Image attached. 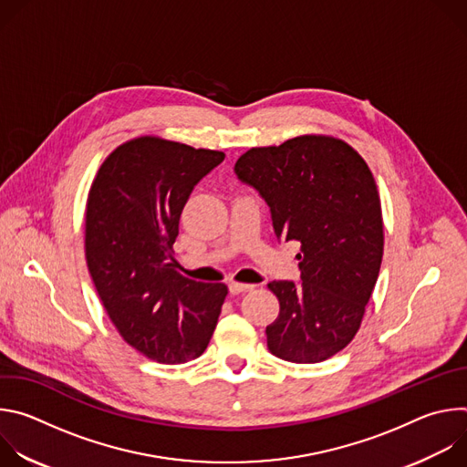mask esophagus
<instances>
[{
  "label": "esophagus",
  "mask_w": 467,
  "mask_h": 467,
  "mask_svg": "<svg viewBox=\"0 0 467 467\" xmlns=\"http://www.w3.org/2000/svg\"><path fill=\"white\" fill-rule=\"evenodd\" d=\"M253 288H254L253 285H244V283H236V281L229 283V292L233 296H238V294H244V292H251Z\"/></svg>",
  "instance_id": "1"
}]
</instances>
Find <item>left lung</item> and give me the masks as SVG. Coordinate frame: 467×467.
Here are the masks:
<instances>
[{
    "mask_svg": "<svg viewBox=\"0 0 467 467\" xmlns=\"http://www.w3.org/2000/svg\"><path fill=\"white\" fill-rule=\"evenodd\" d=\"M234 173L270 207L279 242H299V281H272L279 317L265 327L272 355L314 364L357 335L382 260V214L373 175L346 142L297 137L253 148Z\"/></svg>",
    "mask_w": 467,
    "mask_h": 467,
    "instance_id": "1",
    "label": "left lung"
}]
</instances>
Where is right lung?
<instances>
[{"mask_svg": "<svg viewBox=\"0 0 467 467\" xmlns=\"http://www.w3.org/2000/svg\"><path fill=\"white\" fill-rule=\"evenodd\" d=\"M225 155L137 139L101 164L87 203V262L123 340L161 364L203 355L227 296L223 283L175 272L173 242L195 184Z\"/></svg>", "mask_w": 467, "mask_h": 467, "instance_id": "add662e5", "label": "right lung"}]
</instances>
